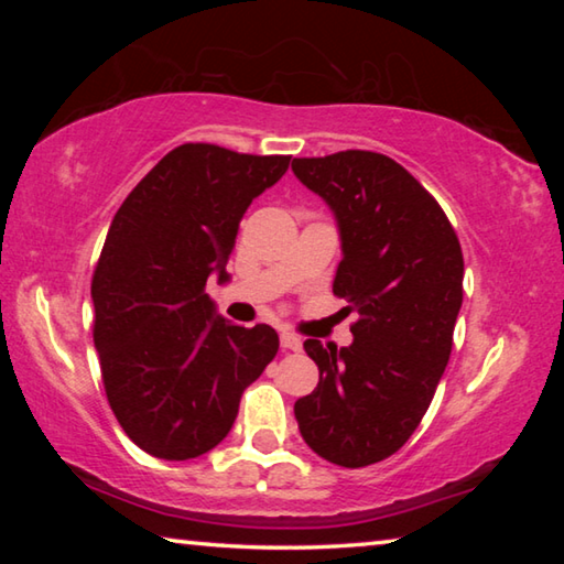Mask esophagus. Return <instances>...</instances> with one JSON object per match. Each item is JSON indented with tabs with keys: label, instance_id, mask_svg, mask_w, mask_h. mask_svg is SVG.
Segmentation results:
<instances>
[{
	"label": "esophagus",
	"instance_id": "1",
	"mask_svg": "<svg viewBox=\"0 0 564 564\" xmlns=\"http://www.w3.org/2000/svg\"><path fill=\"white\" fill-rule=\"evenodd\" d=\"M281 346L285 350H301L303 348V340L295 336V333H289V330H281Z\"/></svg>",
	"mask_w": 564,
	"mask_h": 564
}]
</instances>
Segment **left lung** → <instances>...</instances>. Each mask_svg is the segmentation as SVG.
I'll return each instance as SVG.
<instances>
[{"instance_id": "1", "label": "left lung", "mask_w": 564, "mask_h": 564, "mask_svg": "<svg viewBox=\"0 0 564 564\" xmlns=\"http://www.w3.org/2000/svg\"><path fill=\"white\" fill-rule=\"evenodd\" d=\"M291 166L338 218L333 295L358 316L348 348L303 343L321 378L295 400V420L313 453L366 467L398 453L431 408L463 305L460 241L431 191L386 154L348 149Z\"/></svg>"}]
</instances>
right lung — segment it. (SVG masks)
<instances>
[{
    "label": "right lung",
    "instance_id": "1",
    "mask_svg": "<svg viewBox=\"0 0 564 564\" xmlns=\"http://www.w3.org/2000/svg\"><path fill=\"white\" fill-rule=\"evenodd\" d=\"M291 156L216 144L171 149L123 198L91 275L94 346L107 400L133 443L191 460L231 431L243 390L279 333L214 318L208 275L226 281L246 208Z\"/></svg>",
    "mask_w": 564,
    "mask_h": 564
}]
</instances>
